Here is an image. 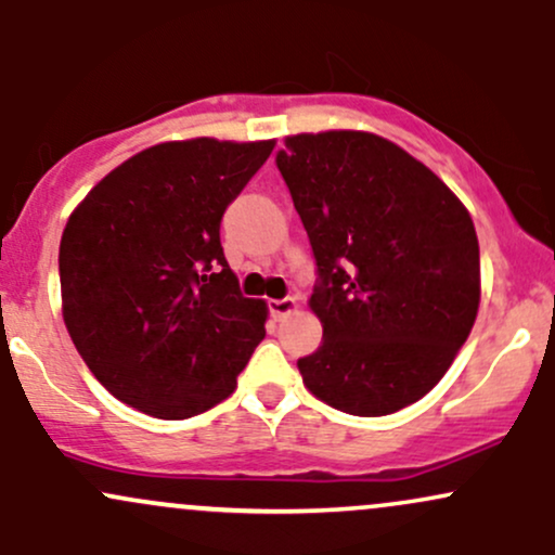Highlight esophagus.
Instances as JSON below:
<instances>
[{"label":"esophagus","instance_id":"34e87169","mask_svg":"<svg viewBox=\"0 0 555 555\" xmlns=\"http://www.w3.org/2000/svg\"><path fill=\"white\" fill-rule=\"evenodd\" d=\"M297 308V299L295 297H282V299H269V313L273 321H282Z\"/></svg>","mask_w":555,"mask_h":555}]
</instances>
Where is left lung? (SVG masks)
<instances>
[{
	"label": "left lung",
	"mask_w": 555,
	"mask_h": 555,
	"mask_svg": "<svg viewBox=\"0 0 555 555\" xmlns=\"http://www.w3.org/2000/svg\"><path fill=\"white\" fill-rule=\"evenodd\" d=\"M315 258L323 341L297 367L334 410L380 417L423 399L473 331L480 247L467 208L391 140L334 130L276 154Z\"/></svg>",
	"instance_id": "obj_1"
}]
</instances>
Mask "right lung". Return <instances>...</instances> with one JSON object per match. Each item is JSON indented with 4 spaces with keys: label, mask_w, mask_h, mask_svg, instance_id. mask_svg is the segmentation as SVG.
Instances as JSON below:
<instances>
[{
    "label": "right lung",
    "mask_w": 555,
    "mask_h": 555,
    "mask_svg": "<svg viewBox=\"0 0 555 555\" xmlns=\"http://www.w3.org/2000/svg\"><path fill=\"white\" fill-rule=\"evenodd\" d=\"M273 140L162 143L127 158L69 216L60 242L62 313L99 384L151 417L211 410L266 336L221 247L229 203Z\"/></svg>",
    "instance_id": "add662e5"
}]
</instances>
